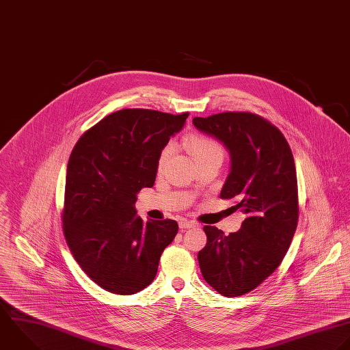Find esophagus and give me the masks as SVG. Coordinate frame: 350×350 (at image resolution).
<instances>
[{"instance_id": "obj_1", "label": "esophagus", "mask_w": 350, "mask_h": 350, "mask_svg": "<svg viewBox=\"0 0 350 350\" xmlns=\"http://www.w3.org/2000/svg\"><path fill=\"white\" fill-rule=\"evenodd\" d=\"M178 225H180V229H189V228L196 226V224H195V222H192V221H187V219H181V221L178 222Z\"/></svg>"}]
</instances>
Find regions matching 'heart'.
<instances>
[{
  "label": "heart",
  "mask_w": 350,
  "mask_h": 350,
  "mask_svg": "<svg viewBox=\"0 0 350 350\" xmlns=\"http://www.w3.org/2000/svg\"><path fill=\"white\" fill-rule=\"evenodd\" d=\"M189 146V151L192 154V157L195 158L196 163H200L203 161L207 159H213V158H224V148L213 137L204 136V135H195L189 139L188 142ZM173 151V147L165 146L162 148V151L159 152L158 161H157V170L161 172L163 169V166L166 165L170 154Z\"/></svg>",
  "instance_id": "1"
}]
</instances>
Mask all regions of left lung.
<instances>
[{"label":"left lung","mask_w":350,"mask_h":350,"mask_svg":"<svg viewBox=\"0 0 350 350\" xmlns=\"http://www.w3.org/2000/svg\"><path fill=\"white\" fill-rule=\"evenodd\" d=\"M193 125L230 152L232 170L221 199H234L247 215L241 229L224 234L204 226L206 247L198 254L206 282L226 297L256 289L284 260L299 221L297 174L282 132L250 111L195 117Z\"/></svg>","instance_id":"obj_1"}]
</instances>
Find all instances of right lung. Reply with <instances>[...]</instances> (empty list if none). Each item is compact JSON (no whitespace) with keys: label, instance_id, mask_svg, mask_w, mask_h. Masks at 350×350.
<instances>
[{"label":"right lung","instance_id":"1","mask_svg":"<svg viewBox=\"0 0 350 350\" xmlns=\"http://www.w3.org/2000/svg\"><path fill=\"white\" fill-rule=\"evenodd\" d=\"M188 116L124 109L85 131L70 152L64 237L80 269L110 293L148 286L178 232L173 219L143 222L135 203L142 188L154 185L159 152Z\"/></svg>","mask_w":350,"mask_h":350}]
</instances>
